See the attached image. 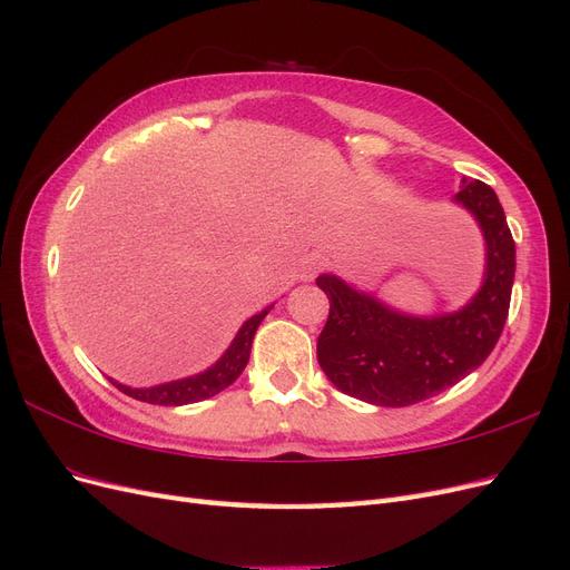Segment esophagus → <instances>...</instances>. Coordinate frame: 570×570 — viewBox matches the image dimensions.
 I'll return each mask as SVG.
<instances>
[{
  "label": "esophagus",
  "instance_id": "esophagus-1",
  "mask_svg": "<svg viewBox=\"0 0 570 570\" xmlns=\"http://www.w3.org/2000/svg\"><path fill=\"white\" fill-rule=\"evenodd\" d=\"M323 266H325V256H321V254L308 256L306 264H304V278H306V281L316 278V273H318Z\"/></svg>",
  "mask_w": 570,
  "mask_h": 570
}]
</instances>
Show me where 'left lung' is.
Here are the masks:
<instances>
[{
	"label": "left lung",
	"mask_w": 570,
	"mask_h": 570,
	"mask_svg": "<svg viewBox=\"0 0 570 570\" xmlns=\"http://www.w3.org/2000/svg\"><path fill=\"white\" fill-rule=\"evenodd\" d=\"M454 202L485 237V278L454 314L411 316L358 292L337 275H318L331 314L316 354L331 383L375 406H409L456 385L490 356L504 331L515 273V245L494 189L461 180Z\"/></svg>",
	"instance_id": "obj_1"
}]
</instances>
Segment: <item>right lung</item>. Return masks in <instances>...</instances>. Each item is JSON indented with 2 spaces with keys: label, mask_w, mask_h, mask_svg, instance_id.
Masks as SVG:
<instances>
[{
  "label": "right lung",
  "mask_w": 570,
  "mask_h": 570,
  "mask_svg": "<svg viewBox=\"0 0 570 570\" xmlns=\"http://www.w3.org/2000/svg\"><path fill=\"white\" fill-rule=\"evenodd\" d=\"M271 312V306H266L262 314H254L249 321L243 323L239 327L235 340L230 342V347L226 350L214 366L206 368L204 373L183 377V381H174V383H164V385H154V387H128L124 383H116L114 377L109 381L132 400H140L147 404H159V406H183V404H195L202 400H209V396L218 394L226 390L228 385H233L239 373L245 371L247 361H249V352H252V340L256 335V327L266 318V314Z\"/></svg>",
  "instance_id": "right-lung-1"
}]
</instances>
